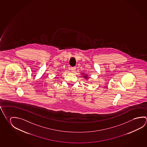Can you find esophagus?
<instances>
[{
	"mask_svg": "<svg viewBox=\"0 0 147 147\" xmlns=\"http://www.w3.org/2000/svg\"><path fill=\"white\" fill-rule=\"evenodd\" d=\"M71 71H72V72H74L75 70H76V67H71Z\"/></svg>",
	"mask_w": 147,
	"mask_h": 147,
	"instance_id": "obj_1",
	"label": "esophagus"
}]
</instances>
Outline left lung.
Segmentation results:
<instances>
[{
	"instance_id": "1",
	"label": "left lung",
	"mask_w": 147,
	"mask_h": 147,
	"mask_svg": "<svg viewBox=\"0 0 147 147\" xmlns=\"http://www.w3.org/2000/svg\"><path fill=\"white\" fill-rule=\"evenodd\" d=\"M84 77H85V78H87V76H84Z\"/></svg>"
}]
</instances>
